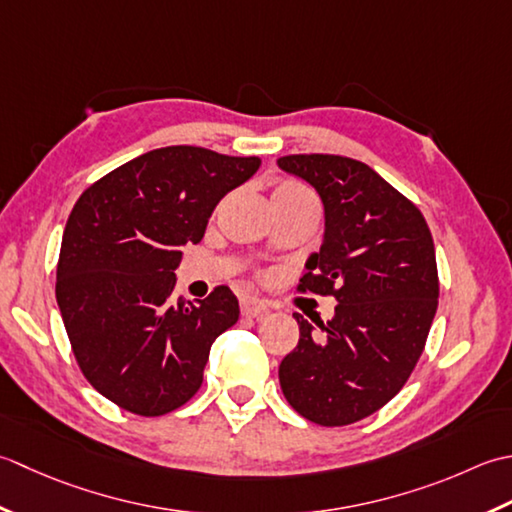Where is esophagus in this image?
I'll return each mask as SVG.
<instances>
[{
	"label": "esophagus",
	"instance_id": "esophagus-1",
	"mask_svg": "<svg viewBox=\"0 0 512 512\" xmlns=\"http://www.w3.org/2000/svg\"><path fill=\"white\" fill-rule=\"evenodd\" d=\"M267 309V302L260 300L256 296H245L241 298V314L249 318H258L263 311Z\"/></svg>",
	"mask_w": 512,
	"mask_h": 512
}]
</instances>
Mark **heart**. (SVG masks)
I'll return each mask as SVG.
<instances>
[{
	"mask_svg": "<svg viewBox=\"0 0 512 512\" xmlns=\"http://www.w3.org/2000/svg\"><path fill=\"white\" fill-rule=\"evenodd\" d=\"M289 192H307V187H302L300 183H294V181H285L274 190V194H289Z\"/></svg>",
	"mask_w": 512,
	"mask_h": 512,
	"instance_id": "b5f03b06",
	"label": "heart"
}]
</instances>
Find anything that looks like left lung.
Listing matches in <instances>:
<instances>
[{
	"label": "left lung",
	"instance_id": "left-lung-1",
	"mask_svg": "<svg viewBox=\"0 0 512 512\" xmlns=\"http://www.w3.org/2000/svg\"><path fill=\"white\" fill-rule=\"evenodd\" d=\"M278 168L325 205L320 252L307 258L298 291L338 302L316 327L294 314L300 340L280 362V389L309 422L353 424L395 398L422 356L440 296L431 229L362 161L289 154Z\"/></svg>",
	"mask_w": 512,
	"mask_h": 512
}]
</instances>
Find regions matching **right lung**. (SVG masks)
<instances>
[{
    "label": "right lung",
    "instance_id": "obj_1",
    "mask_svg": "<svg viewBox=\"0 0 512 512\" xmlns=\"http://www.w3.org/2000/svg\"><path fill=\"white\" fill-rule=\"evenodd\" d=\"M258 168V156L170 145L79 196L55 291L79 369L103 398L156 417L201 389L212 342L241 311L225 285L205 300L174 302V269L185 245L201 243L218 201Z\"/></svg>",
    "mask_w": 512,
    "mask_h": 512
}]
</instances>
